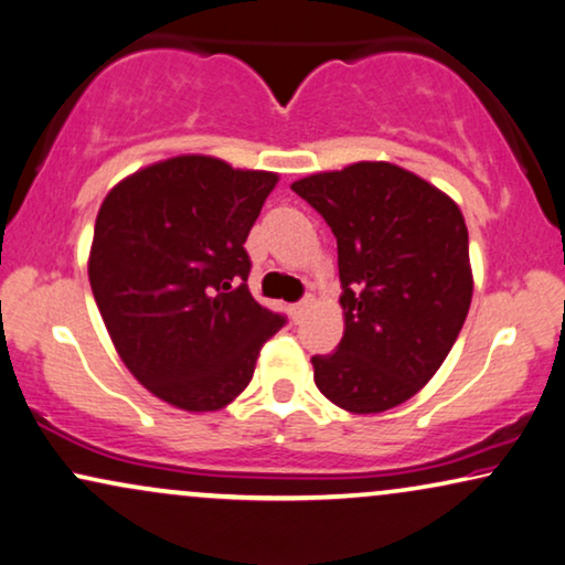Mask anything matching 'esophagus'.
<instances>
[{
    "mask_svg": "<svg viewBox=\"0 0 565 565\" xmlns=\"http://www.w3.org/2000/svg\"><path fill=\"white\" fill-rule=\"evenodd\" d=\"M307 307H310V299H302V302H297V305H291V315H295V320H299L305 315V310Z\"/></svg>",
    "mask_w": 565,
    "mask_h": 565,
    "instance_id": "34e87169",
    "label": "esophagus"
}]
</instances>
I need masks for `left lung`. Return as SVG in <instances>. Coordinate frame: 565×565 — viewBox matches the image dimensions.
<instances>
[{"mask_svg": "<svg viewBox=\"0 0 565 565\" xmlns=\"http://www.w3.org/2000/svg\"><path fill=\"white\" fill-rule=\"evenodd\" d=\"M338 243L345 330L312 356L315 385L351 413H382L418 393L468 318V227L449 195L390 162H356L291 185Z\"/></svg>", "mask_w": 565, "mask_h": 565, "instance_id": "left-lung-1", "label": "left lung"}]
</instances>
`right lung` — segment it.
Masks as SVG:
<instances>
[{"label":"right lung","instance_id":"add662e5","mask_svg":"<svg viewBox=\"0 0 565 565\" xmlns=\"http://www.w3.org/2000/svg\"><path fill=\"white\" fill-rule=\"evenodd\" d=\"M276 180L183 154L120 180L97 212V310L129 372L175 408L235 401L263 343L287 322L247 289L245 239Z\"/></svg>","mask_w":565,"mask_h":565}]
</instances>
